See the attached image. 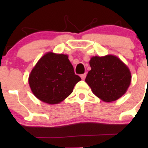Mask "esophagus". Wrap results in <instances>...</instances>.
Returning a JSON list of instances; mask_svg holds the SVG:
<instances>
[{
    "label": "esophagus",
    "mask_w": 148,
    "mask_h": 148,
    "mask_svg": "<svg viewBox=\"0 0 148 148\" xmlns=\"http://www.w3.org/2000/svg\"><path fill=\"white\" fill-rule=\"evenodd\" d=\"M86 73H85V74H81V79H82L83 80H84L85 79H86Z\"/></svg>",
    "instance_id": "obj_1"
}]
</instances>
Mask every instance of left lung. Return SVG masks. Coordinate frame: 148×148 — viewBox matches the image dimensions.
<instances>
[{
	"label": "left lung",
	"mask_w": 148,
	"mask_h": 148,
	"mask_svg": "<svg viewBox=\"0 0 148 148\" xmlns=\"http://www.w3.org/2000/svg\"><path fill=\"white\" fill-rule=\"evenodd\" d=\"M91 70L86 82L93 94L106 102H111L126 93L132 81L130 69L113 55L93 56L89 62Z\"/></svg>",
	"instance_id": "left-lung-1"
}]
</instances>
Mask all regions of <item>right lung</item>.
I'll list each match as a JSON object with an SVG mask.
<instances>
[{
  "instance_id": "add662e5",
  "label": "right lung",
  "mask_w": 148,
  "mask_h": 148,
  "mask_svg": "<svg viewBox=\"0 0 148 148\" xmlns=\"http://www.w3.org/2000/svg\"><path fill=\"white\" fill-rule=\"evenodd\" d=\"M81 80L74 74L68 56L48 52L32 69L28 83L37 99L49 104H57L72 92Z\"/></svg>"
}]
</instances>
